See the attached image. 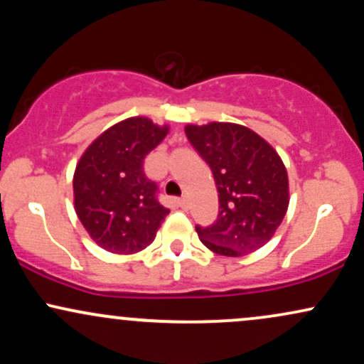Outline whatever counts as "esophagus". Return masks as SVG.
<instances>
[{"label": "esophagus", "instance_id": "obj_1", "mask_svg": "<svg viewBox=\"0 0 364 364\" xmlns=\"http://www.w3.org/2000/svg\"><path fill=\"white\" fill-rule=\"evenodd\" d=\"M178 203H179V207L183 208V210H186L188 205H190V202H188V196H181V198L178 200Z\"/></svg>", "mask_w": 364, "mask_h": 364}]
</instances>
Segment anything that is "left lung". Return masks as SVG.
Returning <instances> with one entry per match:
<instances>
[{"label": "left lung", "mask_w": 364, "mask_h": 364, "mask_svg": "<svg viewBox=\"0 0 364 364\" xmlns=\"http://www.w3.org/2000/svg\"><path fill=\"white\" fill-rule=\"evenodd\" d=\"M185 133L210 166L219 191L220 210L214 224L195 225L202 243L224 257H241L262 248L289 205L281 157L262 136L240 124H190Z\"/></svg>", "instance_id": "left-lung-1"}]
</instances>
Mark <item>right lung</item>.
Instances as JSON below:
<instances>
[{
  "instance_id": "obj_1",
  "label": "right lung",
  "mask_w": 364,
  "mask_h": 364,
  "mask_svg": "<svg viewBox=\"0 0 364 364\" xmlns=\"http://www.w3.org/2000/svg\"><path fill=\"white\" fill-rule=\"evenodd\" d=\"M168 128L147 118H129L102 133L85 150L73 178L75 210L92 240L111 253L149 246L169 214L144 161Z\"/></svg>"
}]
</instances>
